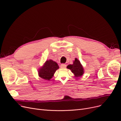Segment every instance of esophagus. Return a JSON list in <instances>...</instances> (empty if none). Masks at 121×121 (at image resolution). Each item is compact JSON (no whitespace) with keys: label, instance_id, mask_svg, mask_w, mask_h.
<instances>
[{"label":"esophagus","instance_id":"34e87169","mask_svg":"<svg viewBox=\"0 0 121 121\" xmlns=\"http://www.w3.org/2000/svg\"><path fill=\"white\" fill-rule=\"evenodd\" d=\"M60 67L61 68H65L66 67V65L65 64H62L60 65Z\"/></svg>","mask_w":121,"mask_h":121}]
</instances>
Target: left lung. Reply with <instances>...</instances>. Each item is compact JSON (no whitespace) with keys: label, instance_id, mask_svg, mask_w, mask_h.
<instances>
[{"label":"left lung","instance_id":"1","mask_svg":"<svg viewBox=\"0 0 121 121\" xmlns=\"http://www.w3.org/2000/svg\"><path fill=\"white\" fill-rule=\"evenodd\" d=\"M67 69H70L74 74L76 78L81 77L84 73V69L80 61L77 58L73 61V64L68 65L67 67Z\"/></svg>","mask_w":121,"mask_h":121}]
</instances>
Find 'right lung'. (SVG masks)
Returning a JSON list of instances; mask_svg holds the SVG:
<instances>
[{
  "instance_id": "right-lung-1",
  "label": "right lung",
  "mask_w": 121,
  "mask_h": 121,
  "mask_svg": "<svg viewBox=\"0 0 121 121\" xmlns=\"http://www.w3.org/2000/svg\"><path fill=\"white\" fill-rule=\"evenodd\" d=\"M59 68L57 63L52 60H46L38 70V74L40 78L46 81H50L54 76L56 71Z\"/></svg>"
}]
</instances>
